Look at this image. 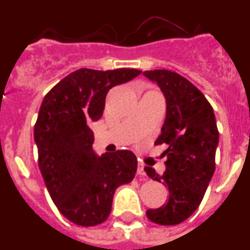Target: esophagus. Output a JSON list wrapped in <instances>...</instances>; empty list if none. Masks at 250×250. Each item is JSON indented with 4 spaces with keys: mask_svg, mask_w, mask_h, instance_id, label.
<instances>
[{
    "mask_svg": "<svg viewBox=\"0 0 250 250\" xmlns=\"http://www.w3.org/2000/svg\"><path fill=\"white\" fill-rule=\"evenodd\" d=\"M138 174L140 176H146V173H145V170H144V164H139Z\"/></svg>",
    "mask_w": 250,
    "mask_h": 250,
    "instance_id": "1",
    "label": "esophagus"
}]
</instances>
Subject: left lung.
<instances>
[{"label":"left lung","mask_w":250,"mask_h":250,"mask_svg":"<svg viewBox=\"0 0 250 250\" xmlns=\"http://www.w3.org/2000/svg\"><path fill=\"white\" fill-rule=\"evenodd\" d=\"M156 83L167 100V118L155 144H167L163 175L145 167L147 175L169 189V200L147 209L152 223L175 225L188 219L202 203L215 170L219 132L215 115L199 89L182 75L169 70L143 72Z\"/></svg>","instance_id":"1"}]
</instances>
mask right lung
I'll return each instance as SVG.
<instances>
[{
  "mask_svg": "<svg viewBox=\"0 0 250 250\" xmlns=\"http://www.w3.org/2000/svg\"><path fill=\"white\" fill-rule=\"evenodd\" d=\"M140 74L135 68H80L43 98L34 131L39 167L52 202L75 224L105 222L115 190L135 176L134 152L118 150L98 156L89 125L103 116L109 90Z\"/></svg>",
  "mask_w": 250,
  "mask_h": 250,
  "instance_id": "1",
  "label": "right lung"
}]
</instances>
